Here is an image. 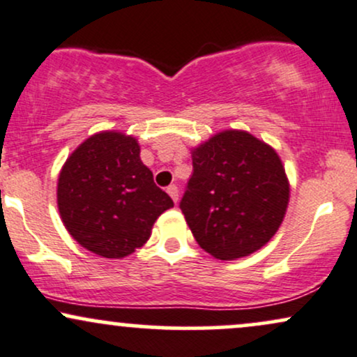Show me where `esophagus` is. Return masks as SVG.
Listing matches in <instances>:
<instances>
[{"label": "esophagus", "mask_w": 357, "mask_h": 357, "mask_svg": "<svg viewBox=\"0 0 357 357\" xmlns=\"http://www.w3.org/2000/svg\"><path fill=\"white\" fill-rule=\"evenodd\" d=\"M167 195L173 198L174 203L179 202V190H178V186H176V184H171V186H167Z\"/></svg>", "instance_id": "obj_1"}]
</instances>
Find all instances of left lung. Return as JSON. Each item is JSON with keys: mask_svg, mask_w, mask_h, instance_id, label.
<instances>
[{"mask_svg": "<svg viewBox=\"0 0 357 357\" xmlns=\"http://www.w3.org/2000/svg\"><path fill=\"white\" fill-rule=\"evenodd\" d=\"M192 176L179 208L198 245L218 260L248 257L284 221L290 184L280 155L230 129L191 149Z\"/></svg>", "mask_w": 357, "mask_h": 357, "instance_id": "obj_1", "label": "left lung"}]
</instances>
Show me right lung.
I'll use <instances>...</instances> for the list:
<instances>
[{"instance_id":"1","label":"right lung","mask_w":357,"mask_h":357,"mask_svg":"<svg viewBox=\"0 0 357 357\" xmlns=\"http://www.w3.org/2000/svg\"><path fill=\"white\" fill-rule=\"evenodd\" d=\"M137 139L102 130L61 166L56 204L77 243L104 258H124L149 240L154 221L174 206L141 161Z\"/></svg>"}]
</instances>
